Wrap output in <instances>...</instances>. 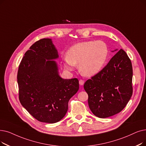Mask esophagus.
<instances>
[{"label": "esophagus", "mask_w": 146, "mask_h": 146, "mask_svg": "<svg viewBox=\"0 0 146 146\" xmlns=\"http://www.w3.org/2000/svg\"><path fill=\"white\" fill-rule=\"evenodd\" d=\"M84 83H85V82H84V80H82V79L79 80V84H80V85H84Z\"/></svg>", "instance_id": "1"}]
</instances>
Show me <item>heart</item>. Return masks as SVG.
<instances>
[{
	"mask_svg": "<svg viewBox=\"0 0 146 146\" xmlns=\"http://www.w3.org/2000/svg\"><path fill=\"white\" fill-rule=\"evenodd\" d=\"M108 56L106 44L101 40L78 43L69 48L63 58L64 67L72 71L78 64L79 72L85 76H92L100 72Z\"/></svg>",
	"mask_w": 146,
	"mask_h": 146,
	"instance_id": "obj_1",
	"label": "heart"
}]
</instances>
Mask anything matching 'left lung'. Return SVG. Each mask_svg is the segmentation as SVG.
I'll return each instance as SVG.
<instances>
[{
    "mask_svg": "<svg viewBox=\"0 0 146 146\" xmlns=\"http://www.w3.org/2000/svg\"><path fill=\"white\" fill-rule=\"evenodd\" d=\"M132 74L131 61L121 49L99 73L85 82L88 105L95 116L108 117L125 108L132 95Z\"/></svg>",
    "mask_w": 146,
    "mask_h": 146,
    "instance_id": "8db88e82",
    "label": "left lung"
}]
</instances>
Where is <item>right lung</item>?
<instances>
[{"mask_svg":"<svg viewBox=\"0 0 146 146\" xmlns=\"http://www.w3.org/2000/svg\"><path fill=\"white\" fill-rule=\"evenodd\" d=\"M58 51L50 39L36 42L19 66V100L30 115L42 122L54 123L64 117L68 103L79 90L77 78L64 79L58 73Z\"/></svg>","mask_w":146,"mask_h":146,"instance_id":"1","label":"right lung"}]
</instances>
